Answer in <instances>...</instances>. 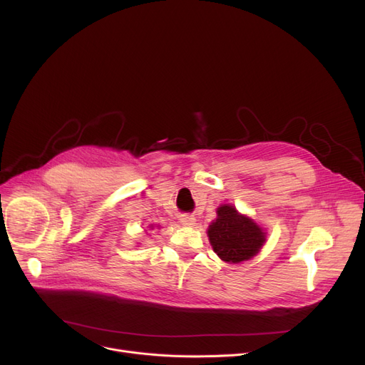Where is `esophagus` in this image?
Here are the masks:
<instances>
[{
  "instance_id": "obj_1",
  "label": "esophagus",
  "mask_w": 365,
  "mask_h": 365,
  "mask_svg": "<svg viewBox=\"0 0 365 365\" xmlns=\"http://www.w3.org/2000/svg\"><path fill=\"white\" fill-rule=\"evenodd\" d=\"M195 217H192V215H182L180 217V224L182 225H187V227H192L193 224H195Z\"/></svg>"
}]
</instances>
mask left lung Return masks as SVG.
I'll return each mask as SVG.
<instances>
[{
	"mask_svg": "<svg viewBox=\"0 0 365 365\" xmlns=\"http://www.w3.org/2000/svg\"><path fill=\"white\" fill-rule=\"evenodd\" d=\"M218 218L207 230L211 245L221 259L240 263L255 255L264 244V232L252 220L242 217L231 205L218 207Z\"/></svg>",
	"mask_w": 365,
	"mask_h": 365,
	"instance_id": "obj_1",
	"label": "left lung"
}]
</instances>
